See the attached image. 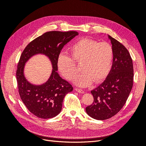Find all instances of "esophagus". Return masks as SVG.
I'll list each match as a JSON object with an SVG mask.
<instances>
[{
  "mask_svg": "<svg viewBox=\"0 0 146 146\" xmlns=\"http://www.w3.org/2000/svg\"><path fill=\"white\" fill-rule=\"evenodd\" d=\"M76 90L77 92H81V93H84V90H82V89H80V88H76Z\"/></svg>",
  "mask_w": 146,
  "mask_h": 146,
  "instance_id": "1",
  "label": "esophagus"
}]
</instances>
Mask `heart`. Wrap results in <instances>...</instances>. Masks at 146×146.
<instances>
[{
    "label": "heart",
    "mask_w": 146,
    "mask_h": 146,
    "mask_svg": "<svg viewBox=\"0 0 146 146\" xmlns=\"http://www.w3.org/2000/svg\"><path fill=\"white\" fill-rule=\"evenodd\" d=\"M71 56L61 53L57 60V66L63 76L68 80H73L79 69L77 63L82 64L83 72L77 77L76 82L79 86H87L93 81H103L111 69L114 50L107 42L83 38L70 47Z\"/></svg>",
    "instance_id": "b5f03b06"
}]
</instances>
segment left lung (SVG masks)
<instances>
[{"mask_svg":"<svg viewBox=\"0 0 146 146\" xmlns=\"http://www.w3.org/2000/svg\"><path fill=\"white\" fill-rule=\"evenodd\" d=\"M114 56L112 68L104 82L91 92L92 104L86 108V113L98 120H105L116 114L129 98L133 85V65L127 48L108 36Z\"/></svg>","mask_w":146,"mask_h":146,"instance_id":"left-lung-1","label":"left lung"}]
</instances>
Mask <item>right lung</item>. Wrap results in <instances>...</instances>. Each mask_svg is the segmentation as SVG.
<instances>
[{
	"label": "right lung",
	"instance_id": "1",
	"mask_svg": "<svg viewBox=\"0 0 146 146\" xmlns=\"http://www.w3.org/2000/svg\"><path fill=\"white\" fill-rule=\"evenodd\" d=\"M78 34L76 31L46 32L31 41L22 53L16 70L19 94L25 107L38 117L50 119L58 115L61 111L64 96L73 90L71 84L57 73V60L66 44ZM37 53H43L48 56L53 67L48 81L39 86L27 82L23 73L26 61Z\"/></svg>",
	"mask_w": 146,
	"mask_h": 146
}]
</instances>
